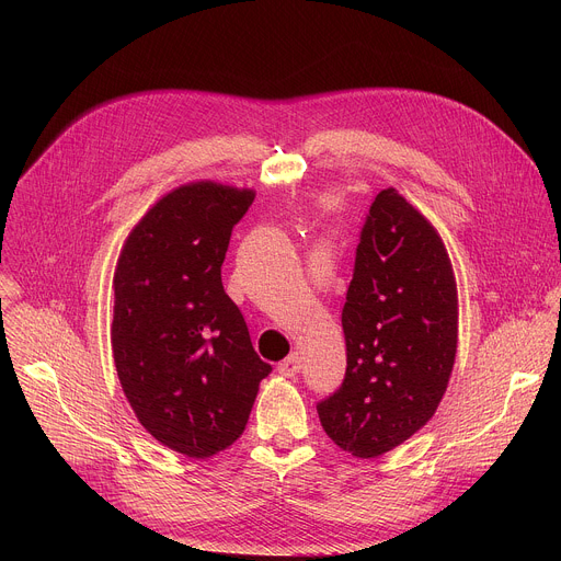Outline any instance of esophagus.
<instances>
[{"instance_id": "34e87169", "label": "esophagus", "mask_w": 561, "mask_h": 561, "mask_svg": "<svg viewBox=\"0 0 561 561\" xmlns=\"http://www.w3.org/2000/svg\"><path fill=\"white\" fill-rule=\"evenodd\" d=\"M299 368H301V357H299V353H290V355L277 366V370H279L282 375H286V377L297 375Z\"/></svg>"}]
</instances>
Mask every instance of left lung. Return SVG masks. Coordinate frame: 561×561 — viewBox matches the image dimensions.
I'll return each instance as SVG.
<instances>
[{"instance_id": "obj_1", "label": "left lung", "mask_w": 561, "mask_h": 561, "mask_svg": "<svg viewBox=\"0 0 561 561\" xmlns=\"http://www.w3.org/2000/svg\"><path fill=\"white\" fill-rule=\"evenodd\" d=\"M342 327L346 375L317 415L342 450L370 459L435 415L457 353L448 253L431 221L394 188L368 208Z\"/></svg>"}]
</instances>
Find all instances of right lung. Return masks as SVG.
Returning a JSON list of instances; mask_svg holds the SVG:
<instances>
[{
	"mask_svg": "<svg viewBox=\"0 0 561 561\" xmlns=\"http://www.w3.org/2000/svg\"><path fill=\"white\" fill-rule=\"evenodd\" d=\"M249 188L195 182L159 199L130 230L115 268L111 344L139 424L195 459L244 433L273 370L226 295L221 264Z\"/></svg>",
	"mask_w": 561,
	"mask_h": 561,
	"instance_id": "add662e5",
	"label": "right lung"
}]
</instances>
